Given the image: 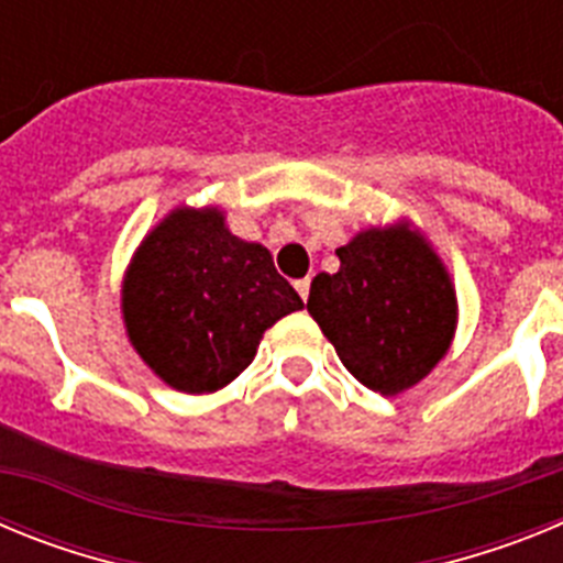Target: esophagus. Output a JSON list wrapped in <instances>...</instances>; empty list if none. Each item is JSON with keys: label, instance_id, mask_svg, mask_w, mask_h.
Here are the masks:
<instances>
[{"label": "esophagus", "instance_id": "obj_1", "mask_svg": "<svg viewBox=\"0 0 563 563\" xmlns=\"http://www.w3.org/2000/svg\"><path fill=\"white\" fill-rule=\"evenodd\" d=\"M296 290H298V296H301V298H305V301H307V296H310V276L298 278V282H296Z\"/></svg>", "mask_w": 563, "mask_h": 563}]
</instances>
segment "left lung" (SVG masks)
Masks as SVG:
<instances>
[{"label":"left lung","mask_w":563,"mask_h":563,"mask_svg":"<svg viewBox=\"0 0 563 563\" xmlns=\"http://www.w3.org/2000/svg\"><path fill=\"white\" fill-rule=\"evenodd\" d=\"M338 273H318L307 310L357 380L397 395L437 366L456 327L451 278L415 231L372 228L338 247Z\"/></svg>","instance_id":"1"}]
</instances>
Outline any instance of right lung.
Masks as SVG:
<instances>
[{
  "mask_svg": "<svg viewBox=\"0 0 563 563\" xmlns=\"http://www.w3.org/2000/svg\"><path fill=\"white\" fill-rule=\"evenodd\" d=\"M301 307L271 251L233 236L217 208H177L143 239L123 282L129 341L188 395L228 386L267 327Z\"/></svg>",
  "mask_w": 563,
  "mask_h": 563,
  "instance_id": "add662e5",
  "label": "right lung"
}]
</instances>
